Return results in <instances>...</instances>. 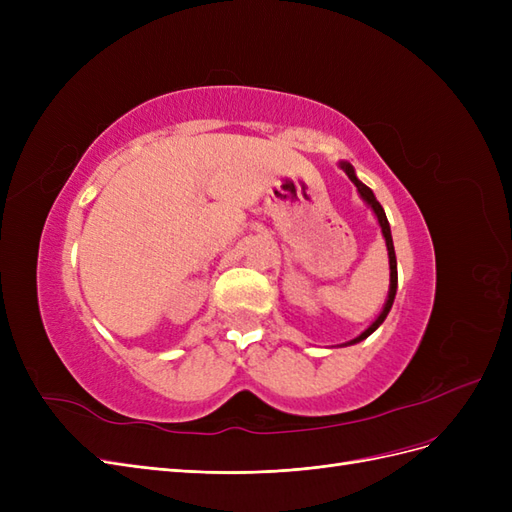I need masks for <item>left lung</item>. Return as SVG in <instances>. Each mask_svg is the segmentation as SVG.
Wrapping results in <instances>:
<instances>
[{
	"instance_id": "left-lung-1",
	"label": "left lung",
	"mask_w": 512,
	"mask_h": 512,
	"mask_svg": "<svg viewBox=\"0 0 512 512\" xmlns=\"http://www.w3.org/2000/svg\"><path fill=\"white\" fill-rule=\"evenodd\" d=\"M339 166L344 168V173L348 175V179L356 185V190H359V194H361V198L365 200V203L371 207V211L376 213V218H378V224H380V228H382V235H384V241H386V250H389V267H391V284H389V299H386V303H384V309L380 312V316L369 324V329H365L359 337H354V339H350L348 344H344V346H352V344H359V342H363L365 337H369L371 333H374L380 324L384 322V318L389 316V312H391V307H393V301H395V294H397V258H395V247H393V237H391V226H389V220H386V213H384V209H382V205L378 203L376 200V196H374V192H371L367 185L363 183V181H359V177H356V173H354V168L348 164V162H339Z\"/></svg>"
}]
</instances>
